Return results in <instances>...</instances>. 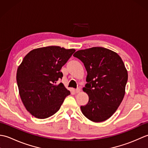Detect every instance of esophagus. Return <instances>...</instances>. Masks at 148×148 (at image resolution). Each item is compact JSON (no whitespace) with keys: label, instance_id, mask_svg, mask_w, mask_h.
<instances>
[{"label":"esophagus","instance_id":"1","mask_svg":"<svg viewBox=\"0 0 148 148\" xmlns=\"http://www.w3.org/2000/svg\"><path fill=\"white\" fill-rule=\"evenodd\" d=\"M75 92H76V93H78L81 92V90H80V88H77L76 90H75Z\"/></svg>","mask_w":148,"mask_h":148}]
</instances>
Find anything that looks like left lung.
Here are the masks:
<instances>
[{"mask_svg":"<svg viewBox=\"0 0 148 148\" xmlns=\"http://www.w3.org/2000/svg\"><path fill=\"white\" fill-rule=\"evenodd\" d=\"M73 56L83 62L87 71V83L83 90L89 100L81 106V111L90 121H104L124 98L128 80L124 63L116 52L102 47L79 50Z\"/></svg>","mask_w":148,"mask_h":148,"instance_id":"1","label":"left lung"}]
</instances>
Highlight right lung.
<instances>
[{"mask_svg":"<svg viewBox=\"0 0 148 148\" xmlns=\"http://www.w3.org/2000/svg\"><path fill=\"white\" fill-rule=\"evenodd\" d=\"M74 49L48 46L34 49L18 66L16 81L19 94L26 109L34 117L45 119L55 114L71 94L60 83V72Z\"/></svg>","mask_w":148,"mask_h":148,"instance_id":"add662e5","label":"right lung"}]
</instances>
